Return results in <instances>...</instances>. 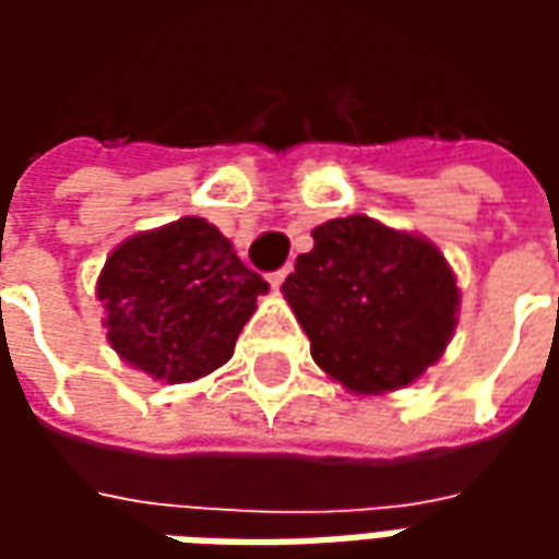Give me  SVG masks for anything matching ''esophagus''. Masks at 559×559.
Masks as SVG:
<instances>
[{"mask_svg": "<svg viewBox=\"0 0 559 559\" xmlns=\"http://www.w3.org/2000/svg\"><path fill=\"white\" fill-rule=\"evenodd\" d=\"M290 272H293V266H284V269H278V272H272V275H269V284H272V287L278 290L281 284L287 281V275H290Z\"/></svg>", "mask_w": 559, "mask_h": 559, "instance_id": "34e87169", "label": "esophagus"}]
</instances>
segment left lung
I'll return each mask as SVG.
<instances>
[{"label": "left lung", "mask_w": 559, "mask_h": 559, "mask_svg": "<svg viewBox=\"0 0 559 559\" xmlns=\"http://www.w3.org/2000/svg\"><path fill=\"white\" fill-rule=\"evenodd\" d=\"M311 236L281 290L314 362L356 395L416 383L457 323L461 293L440 248L368 215L332 218Z\"/></svg>", "instance_id": "1"}]
</instances>
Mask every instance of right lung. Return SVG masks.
Returning <instances> with one entry per match:
<instances>
[{"mask_svg":"<svg viewBox=\"0 0 559 559\" xmlns=\"http://www.w3.org/2000/svg\"><path fill=\"white\" fill-rule=\"evenodd\" d=\"M266 290L215 224L188 215L114 248L95 293L119 359L152 380L191 383L230 359Z\"/></svg>","mask_w":559,"mask_h":559,"instance_id":"1","label":"right lung"}]
</instances>
